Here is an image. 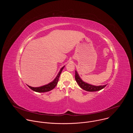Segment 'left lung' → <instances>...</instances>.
<instances>
[{
	"instance_id": "8db88e82",
	"label": "left lung",
	"mask_w": 133,
	"mask_h": 133,
	"mask_svg": "<svg viewBox=\"0 0 133 133\" xmlns=\"http://www.w3.org/2000/svg\"><path fill=\"white\" fill-rule=\"evenodd\" d=\"M75 79H76V82L77 83V84H78V85L81 87V88L88 91H98L103 89L107 85H105L103 86H97L91 85L85 82H84L79 77V75L76 71H75Z\"/></svg>"
}]
</instances>
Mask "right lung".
<instances>
[{"mask_svg": "<svg viewBox=\"0 0 133 133\" xmlns=\"http://www.w3.org/2000/svg\"><path fill=\"white\" fill-rule=\"evenodd\" d=\"M64 67L65 66H64L63 67H62L61 68V70L59 71V73L58 74L57 76V77L55 78V79L52 82L50 83L49 84H48L47 85H44V86H41V87H32L29 86L28 85V86L31 89H32V90H34L36 92H47V91H49L52 90V89H54L56 87L57 84L58 80H59V76L61 75V74L62 71Z\"/></svg>", "mask_w": 133, "mask_h": 133, "instance_id": "add662e5", "label": "right lung"}]
</instances>
